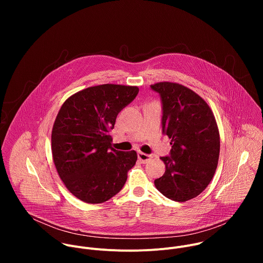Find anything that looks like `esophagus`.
<instances>
[{
  "mask_svg": "<svg viewBox=\"0 0 263 263\" xmlns=\"http://www.w3.org/2000/svg\"><path fill=\"white\" fill-rule=\"evenodd\" d=\"M137 155H138V159H139V161L141 163H146V162H148L149 160H151V158H152L151 155L142 153V152H138Z\"/></svg>",
  "mask_w": 263,
  "mask_h": 263,
  "instance_id": "34e87169",
  "label": "esophagus"
}]
</instances>
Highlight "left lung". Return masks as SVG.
Here are the masks:
<instances>
[{"label":"left lung","mask_w":263,"mask_h":263,"mask_svg":"<svg viewBox=\"0 0 263 263\" xmlns=\"http://www.w3.org/2000/svg\"><path fill=\"white\" fill-rule=\"evenodd\" d=\"M162 100V130L171 138V157H161L165 173L154 181L166 198L186 202L210 183L219 157V132L206 101L176 82L151 85Z\"/></svg>","instance_id":"left-lung-1"}]
</instances>
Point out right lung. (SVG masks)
Wrapping results in <instances>:
<instances>
[{
  "label": "right lung",
  "instance_id": "add662e5",
  "mask_svg": "<svg viewBox=\"0 0 263 263\" xmlns=\"http://www.w3.org/2000/svg\"><path fill=\"white\" fill-rule=\"evenodd\" d=\"M139 88L102 84L71 95L52 129V155L66 189L79 200L100 204L116 196L137 160L135 151L112 147L111 129L119 112Z\"/></svg>",
  "mask_w": 263,
  "mask_h": 263
}]
</instances>
